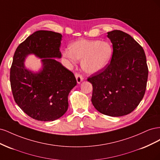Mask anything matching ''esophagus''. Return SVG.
Segmentation results:
<instances>
[{"label": "esophagus", "instance_id": "34e87169", "mask_svg": "<svg viewBox=\"0 0 160 160\" xmlns=\"http://www.w3.org/2000/svg\"><path fill=\"white\" fill-rule=\"evenodd\" d=\"M75 77H76L77 83H81V81H83V77L79 73H77V72H76V73H75Z\"/></svg>", "mask_w": 160, "mask_h": 160}]
</instances>
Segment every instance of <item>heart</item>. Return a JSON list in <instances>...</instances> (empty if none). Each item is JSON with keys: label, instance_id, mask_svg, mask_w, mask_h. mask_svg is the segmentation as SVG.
Wrapping results in <instances>:
<instances>
[{"label": "heart", "instance_id": "heart-1", "mask_svg": "<svg viewBox=\"0 0 160 160\" xmlns=\"http://www.w3.org/2000/svg\"><path fill=\"white\" fill-rule=\"evenodd\" d=\"M63 56L71 62L81 60V68L85 72L93 74L104 69L111 60L113 47L107 41L81 39L65 50Z\"/></svg>", "mask_w": 160, "mask_h": 160}]
</instances>
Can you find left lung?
<instances>
[{
	"mask_svg": "<svg viewBox=\"0 0 160 160\" xmlns=\"http://www.w3.org/2000/svg\"><path fill=\"white\" fill-rule=\"evenodd\" d=\"M113 44V56L104 69L88 79L93 86L91 102L100 113L111 117L130 113L146 92L148 77L142 47L128 33L108 32Z\"/></svg>",
	"mask_w": 160,
	"mask_h": 160,
	"instance_id": "8db88e82",
	"label": "left lung"
}]
</instances>
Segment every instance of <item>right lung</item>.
Here are the masks:
<instances>
[{"instance_id": "obj_1", "label": "right lung", "mask_w": 160, "mask_h": 160, "mask_svg": "<svg viewBox=\"0 0 160 160\" xmlns=\"http://www.w3.org/2000/svg\"><path fill=\"white\" fill-rule=\"evenodd\" d=\"M62 35L49 31H38L18 46L10 71L14 99L32 119L49 122L59 119L68 109V95L77 85L74 74L54 58H61ZM34 54L43 59L38 73L28 70L26 57Z\"/></svg>"}]
</instances>
